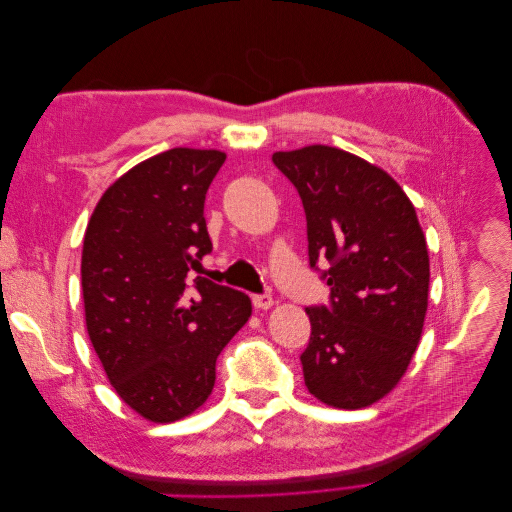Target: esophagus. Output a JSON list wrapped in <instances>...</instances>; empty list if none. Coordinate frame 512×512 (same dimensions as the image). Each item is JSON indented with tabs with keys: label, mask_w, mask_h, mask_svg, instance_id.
Listing matches in <instances>:
<instances>
[{
	"label": "esophagus",
	"mask_w": 512,
	"mask_h": 512,
	"mask_svg": "<svg viewBox=\"0 0 512 512\" xmlns=\"http://www.w3.org/2000/svg\"><path fill=\"white\" fill-rule=\"evenodd\" d=\"M252 303L256 309H269L273 305V297L269 292H262V294H254Z\"/></svg>",
	"instance_id": "esophagus-1"
}]
</instances>
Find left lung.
<instances>
[{
	"mask_svg": "<svg viewBox=\"0 0 512 512\" xmlns=\"http://www.w3.org/2000/svg\"><path fill=\"white\" fill-rule=\"evenodd\" d=\"M273 164L303 200L309 267L330 260L329 305L305 307L307 391L333 408L371 406L406 374L423 333L429 256L416 211L389 173L342 149L277 151Z\"/></svg>",
	"mask_w": 512,
	"mask_h": 512,
	"instance_id": "obj_1",
	"label": "left lung"
}]
</instances>
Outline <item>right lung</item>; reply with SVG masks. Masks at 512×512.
Wrapping results in <instances>:
<instances>
[{"label":"right lung","mask_w":512,"mask_h":512,"mask_svg":"<svg viewBox=\"0 0 512 512\" xmlns=\"http://www.w3.org/2000/svg\"><path fill=\"white\" fill-rule=\"evenodd\" d=\"M224 160L215 149L175 147L136 164L85 230L89 339L117 395L153 423L205 404L215 361L252 316L247 294L190 273L213 247L205 196Z\"/></svg>","instance_id":"add662e5"}]
</instances>
